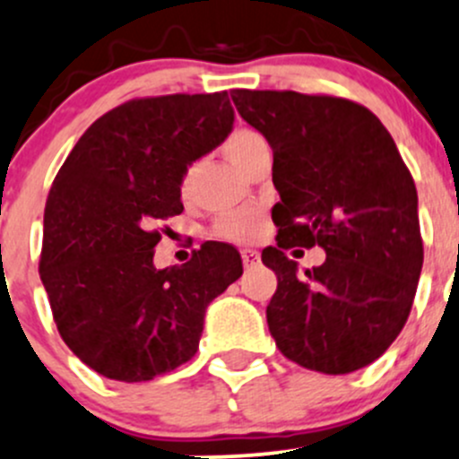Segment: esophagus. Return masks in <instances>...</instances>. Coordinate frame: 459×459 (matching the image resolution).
Instances as JSON below:
<instances>
[{
    "instance_id": "1",
    "label": "esophagus",
    "mask_w": 459,
    "mask_h": 459,
    "mask_svg": "<svg viewBox=\"0 0 459 459\" xmlns=\"http://www.w3.org/2000/svg\"><path fill=\"white\" fill-rule=\"evenodd\" d=\"M243 263H245V267H252V264H256L258 263V252H254V249H245Z\"/></svg>"
}]
</instances>
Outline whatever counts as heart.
<instances>
[{"mask_svg": "<svg viewBox=\"0 0 459 459\" xmlns=\"http://www.w3.org/2000/svg\"><path fill=\"white\" fill-rule=\"evenodd\" d=\"M261 136L252 130H236L231 132L230 139L225 141V152L231 159V163H236L240 168L243 165L245 157H247L249 148H252ZM195 186V169H187L186 177L181 181L183 195L192 190ZM258 228H261V221H258L256 214H230L223 216V219L216 223V234L221 238L228 240H252L254 236L258 234Z\"/></svg>", "mask_w": 459, "mask_h": 459, "instance_id": "1", "label": "heart"}]
</instances>
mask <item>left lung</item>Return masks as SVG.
Here are the masks:
<instances>
[{"label":"left lung","instance_id":"left-lung-1","mask_svg":"<svg viewBox=\"0 0 459 459\" xmlns=\"http://www.w3.org/2000/svg\"><path fill=\"white\" fill-rule=\"evenodd\" d=\"M238 115L273 152L281 203L269 333L305 369L351 373L403 332L422 272L418 192L395 141L365 106L338 97L234 90ZM318 244L328 258L298 273L284 249Z\"/></svg>","mask_w":459,"mask_h":459}]
</instances>
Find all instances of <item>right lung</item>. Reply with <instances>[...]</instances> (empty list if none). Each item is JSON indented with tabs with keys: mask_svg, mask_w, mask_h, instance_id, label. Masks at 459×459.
Segmentation results:
<instances>
[{
	"mask_svg": "<svg viewBox=\"0 0 459 459\" xmlns=\"http://www.w3.org/2000/svg\"><path fill=\"white\" fill-rule=\"evenodd\" d=\"M234 126L228 92L134 99L83 132L44 212L39 273L70 351L101 376L145 382L190 360L205 309L243 273L231 245L154 267L159 221L183 212L187 168Z\"/></svg>",
	"mask_w": 459,
	"mask_h": 459,
	"instance_id": "obj_1",
	"label": "right lung"
}]
</instances>
